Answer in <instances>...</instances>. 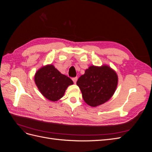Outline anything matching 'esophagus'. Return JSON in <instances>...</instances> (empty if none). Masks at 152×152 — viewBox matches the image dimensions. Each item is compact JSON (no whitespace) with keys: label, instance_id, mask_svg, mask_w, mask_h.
<instances>
[{"label":"esophagus","instance_id":"34e87169","mask_svg":"<svg viewBox=\"0 0 152 152\" xmlns=\"http://www.w3.org/2000/svg\"><path fill=\"white\" fill-rule=\"evenodd\" d=\"M72 80L75 84L76 82H77V77H73V78H72Z\"/></svg>","mask_w":152,"mask_h":152}]
</instances>
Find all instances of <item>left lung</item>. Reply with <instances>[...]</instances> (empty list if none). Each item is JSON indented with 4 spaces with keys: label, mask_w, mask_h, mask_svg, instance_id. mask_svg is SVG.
<instances>
[{
    "label": "left lung",
    "mask_w": 152,
    "mask_h": 152,
    "mask_svg": "<svg viewBox=\"0 0 152 152\" xmlns=\"http://www.w3.org/2000/svg\"><path fill=\"white\" fill-rule=\"evenodd\" d=\"M117 84L116 72L107 65L89 66L77 81L84 102L93 107L102 104L111 98Z\"/></svg>",
    "instance_id": "obj_1"
}]
</instances>
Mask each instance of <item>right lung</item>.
I'll use <instances>...</instances> for the list:
<instances>
[{"label":"right lung","instance_id":"1","mask_svg":"<svg viewBox=\"0 0 152 152\" xmlns=\"http://www.w3.org/2000/svg\"><path fill=\"white\" fill-rule=\"evenodd\" d=\"M34 79L41 94L52 102L61 98L67 87L73 84L70 78L61 74L53 65L40 68Z\"/></svg>","mask_w":152,"mask_h":152}]
</instances>
